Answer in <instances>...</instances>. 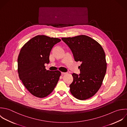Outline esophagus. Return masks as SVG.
Listing matches in <instances>:
<instances>
[{
  "label": "esophagus",
  "mask_w": 127,
  "mask_h": 127,
  "mask_svg": "<svg viewBox=\"0 0 127 127\" xmlns=\"http://www.w3.org/2000/svg\"><path fill=\"white\" fill-rule=\"evenodd\" d=\"M66 74V72H61V74H62V75H65V74Z\"/></svg>",
  "instance_id": "esophagus-1"
}]
</instances>
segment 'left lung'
<instances>
[{
    "instance_id": "obj_1",
    "label": "left lung",
    "mask_w": 127,
    "mask_h": 127,
    "mask_svg": "<svg viewBox=\"0 0 127 127\" xmlns=\"http://www.w3.org/2000/svg\"><path fill=\"white\" fill-rule=\"evenodd\" d=\"M71 50L75 61H80V74L73 73L70 92L76 98L86 100L94 96L100 88L107 69L105 54L101 45L92 38L81 35L62 37Z\"/></svg>"
}]
</instances>
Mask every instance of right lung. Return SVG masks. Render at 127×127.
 <instances>
[{"label":"right lung","mask_w":127,"mask_h":127,"mask_svg":"<svg viewBox=\"0 0 127 127\" xmlns=\"http://www.w3.org/2000/svg\"><path fill=\"white\" fill-rule=\"evenodd\" d=\"M61 39L44 35H36L21 48L18 58L20 79L33 95L43 98L53 91L61 75L58 70H46L44 64L49 63L53 46Z\"/></svg>","instance_id":"right-lung-1"}]
</instances>
